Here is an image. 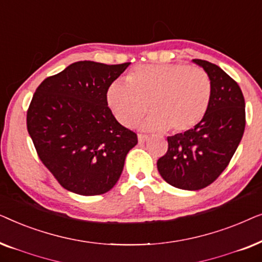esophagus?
Returning <instances> with one entry per match:
<instances>
[{"instance_id": "esophagus-1", "label": "esophagus", "mask_w": 262, "mask_h": 262, "mask_svg": "<svg viewBox=\"0 0 262 262\" xmlns=\"http://www.w3.org/2000/svg\"><path fill=\"white\" fill-rule=\"evenodd\" d=\"M146 139H148V136H145V135H142V134H139L138 135V142L139 143H144Z\"/></svg>"}]
</instances>
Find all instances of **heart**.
<instances>
[{"label": "heart", "instance_id": "heart-1", "mask_svg": "<svg viewBox=\"0 0 262 262\" xmlns=\"http://www.w3.org/2000/svg\"><path fill=\"white\" fill-rule=\"evenodd\" d=\"M212 84L202 68L186 64H142L107 89V105L124 126L143 121L149 131H187L200 123L209 108Z\"/></svg>", "mask_w": 262, "mask_h": 262}]
</instances>
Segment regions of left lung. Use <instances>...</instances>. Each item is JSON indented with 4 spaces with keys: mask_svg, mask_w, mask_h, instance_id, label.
<instances>
[{
    "mask_svg": "<svg viewBox=\"0 0 262 262\" xmlns=\"http://www.w3.org/2000/svg\"><path fill=\"white\" fill-rule=\"evenodd\" d=\"M211 78L212 94L200 123L167 138L168 150L157 161L163 180L177 188L198 191L228 167L246 126V103L237 82L216 64L193 59Z\"/></svg>",
    "mask_w": 262,
    "mask_h": 262,
    "instance_id": "1",
    "label": "left lung"
}]
</instances>
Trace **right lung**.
<instances>
[{
  "label": "right lung",
  "instance_id": "obj_1",
  "mask_svg": "<svg viewBox=\"0 0 262 262\" xmlns=\"http://www.w3.org/2000/svg\"><path fill=\"white\" fill-rule=\"evenodd\" d=\"M130 63L81 60L45 78L27 111L39 159L60 186L81 195L108 192L123 171L137 135L118 123L107 89Z\"/></svg>",
  "mask_w": 262,
  "mask_h": 262
}]
</instances>
